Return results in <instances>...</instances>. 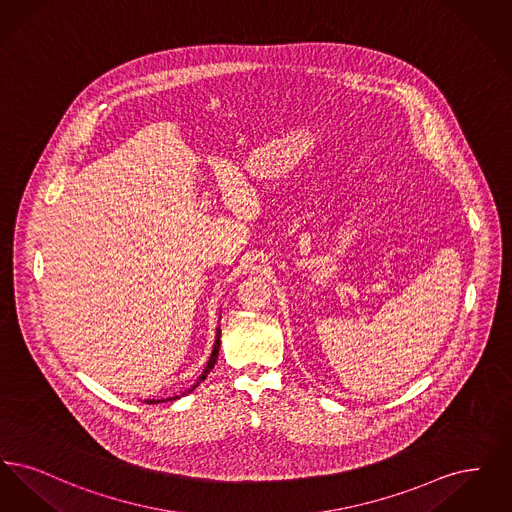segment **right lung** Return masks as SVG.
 <instances>
[{
	"instance_id": "1",
	"label": "right lung",
	"mask_w": 512,
	"mask_h": 512,
	"mask_svg": "<svg viewBox=\"0 0 512 512\" xmlns=\"http://www.w3.org/2000/svg\"><path fill=\"white\" fill-rule=\"evenodd\" d=\"M219 349H220V328H217V336H215V345H213V353H211V357H209V361H207V366L203 368V372H201V376H199V380L195 382L194 386L190 388L188 391H184L182 395H186V393H190V391H194L205 378H207V374L213 370V366L217 363V359H219ZM172 399H180L178 395H174V397H169L167 401H172ZM161 401H165V399H161ZM161 401H155V399H146V403H161Z\"/></svg>"
}]
</instances>
